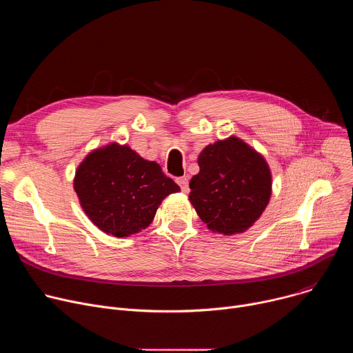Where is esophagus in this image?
Returning a JSON list of instances; mask_svg holds the SVG:
<instances>
[{"label": "esophagus", "instance_id": "1", "mask_svg": "<svg viewBox=\"0 0 353 353\" xmlns=\"http://www.w3.org/2000/svg\"><path fill=\"white\" fill-rule=\"evenodd\" d=\"M177 184L180 185V188H181L183 192H188V179H187L185 176L179 177V179H177Z\"/></svg>", "mask_w": 353, "mask_h": 353}]
</instances>
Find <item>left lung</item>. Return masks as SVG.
I'll return each mask as SVG.
<instances>
[{
	"label": "left lung",
	"instance_id": "obj_1",
	"mask_svg": "<svg viewBox=\"0 0 353 353\" xmlns=\"http://www.w3.org/2000/svg\"><path fill=\"white\" fill-rule=\"evenodd\" d=\"M198 166L188 198L208 229L241 233L261 216L271 196V172L254 149L230 137L208 145Z\"/></svg>",
	"mask_w": 353,
	"mask_h": 353
}]
</instances>
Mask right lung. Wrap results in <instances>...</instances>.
Instances as JSON below:
<instances>
[{
  "instance_id": "right-lung-1",
  "label": "right lung",
  "mask_w": 353,
  "mask_h": 353,
  "mask_svg": "<svg viewBox=\"0 0 353 353\" xmlns=\"http://www.w3.org/2000/svg\"><path fill=\"white\" fill-rule=\"evenodd\" d=\"M74 188L89 219L116 237L148 228L162 199L180 190L157 162L119 143L90 152L77 169Z\"/></svg>"
}]
</instances>
